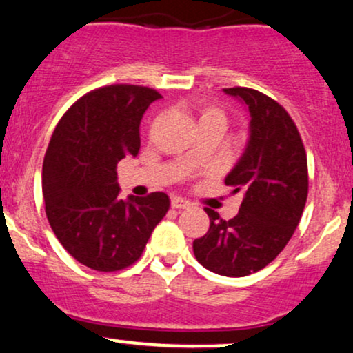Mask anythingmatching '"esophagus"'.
I'll use <instances>...</instances> for the list:
<instances>
[{
	"label": "esophagus",
	"instance_id": "obj_1",
	"mask_svg": "<svg viewBox=\"0 0 353 353\" xmlns=\"http://www.w3.org/2000/svg\"><path fill=\"white\" fill-rule=\"evenodd\" d=\"M170 206H172L174 209H188V208H191V203L183 199V197H172V201H170Z\"/></svg>",
	"mask_w": 353,
	"mask_h": 353
}]
</instances>
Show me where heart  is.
<instances>
[{
    "label": "heart",
    "instance_id": "obj_1",
    "mask_svg": "<svg viewBox=\"0 0 353 353\" xmlns=\"http://www.w3.org/2000/svg\"><path fill=\"white\" fill-rule=\"evenodd\" d=\"M203 122H221L223 125H226V115L219 108H204L199 117V123Z\"/></svg>",
    "mask_w": 353,
    "mask_h": 353
}]
</instances>
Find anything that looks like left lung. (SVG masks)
<instances>
[{"label":"left lung","instance_id":"obj_1","mask_svg":"<svg viewBox=\"0 0 353 353\" xmlns=\"http://www.w3.org/2000/svg\"><path fill=\"white\" fill-rule=\"evenodd\" d=\"M250 114L245 152L224 183L243 192L239 212L224 221L206 209L209 231L192 243L204 268L223 276H248L265 268L295 233L308 194L307 154L288 112L253 88H224Z\"/></svg>","mask_w":353,"mask_h":353}]
</instances>
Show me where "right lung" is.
Instances as JSON below:
<instances>
[{
	"label": "right lung",
	"instance_id": "right-lung-1",
	"mask_svg": "<svg viewBox=\"0 0 353 353\" xmlns=\"http://www.w3.org/2000/svg\"><path fill=\"white\" fill-rule=\"evenodd\" d=\"M161 94L110 85L68 108L43 161L45 211L61 246L95 271H117L141 258L169 209L164 192L119 197L117 164L141 149L139 125Z\"/></svg>",
	"mask_w": 353,
	"mask_h": 353
}]
</instances>
